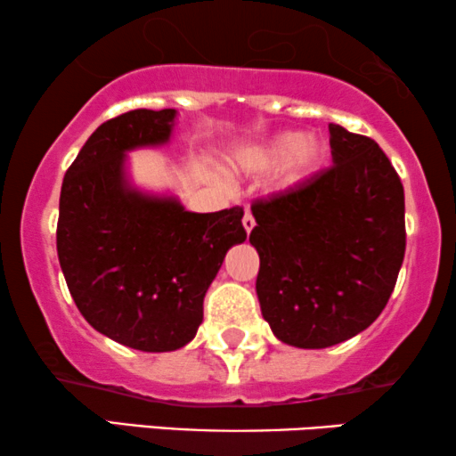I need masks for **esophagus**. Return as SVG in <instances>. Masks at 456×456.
<instances>
[{
    "label": "esophagus",
    "instance_id": "esophagus-1",
    "mask_svg": "<svg viewBox=\"0 0 456 456\" xmlns=\"http://www.w3.org/2000/svg\"><path fill=\"white\" fill-rule=\"evenodd\" d=\"M241 224H244V229H246V233L250 235V232L252 229H255V216H252V212L250 210H246V215H244V218H241Z\"/></svg>",
    "mask_w": 456,
    "mask_h": 456
}]
</instances>
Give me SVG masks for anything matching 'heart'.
Wrapping results in <instances>:
<instances>
[{"instance_id": "b5f03b06", "label": "heart", "mask_w": 456, "mask_h": 456, "mask_svg": "<svg viewBox=\"0 0 456 456\" xmlns=\"http://www.w3.org/2000/svg\"><path fill=\"white\" fill-rule=\"evenodd\" d=\"M322 142L298 132H284L265 145L252 149L238 158V166L248 172H273L284 166L286 185H298L320 168Z\"/></svg>"}]
</instances>
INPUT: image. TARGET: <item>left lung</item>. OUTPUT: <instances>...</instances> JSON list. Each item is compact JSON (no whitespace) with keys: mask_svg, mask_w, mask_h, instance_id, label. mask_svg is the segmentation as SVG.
<instances>
[{"mask_svg":"<svg viewBox=\"0 0 456 456\" xmlns=\"http://www.w3.org/2000/svg\"><path fill=\"white\" fill-rule=\"evenodd\" d=\"M332 164L252 204L263 318L281 343L324 349L366 330L406 250L404 187L372 138L330 124Z\"/></svg>","mask_w":456,"mask_h":456,"instance_id":"8db88e82","label":"left lung"}]
</instances>
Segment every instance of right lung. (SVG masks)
<instances>
[{"mask_svg": "<svg viewBox=\"0 0 456 456\" xmlns=\"http://www.w3.org/2000/svg\"><path fill=\"white\" fill-rule=\"evenodd\" d=\"M175 109H134L101 124L69 166L56 250L86 322L138 351L185 347L227 250L246 240L240 206L189 212L130 185L126 153L170 141Z\"/></svg>", "mask_w": 456, "mask_h": 456, "instance_id": "add662e5", "label": "right lung"}]
</instances>
